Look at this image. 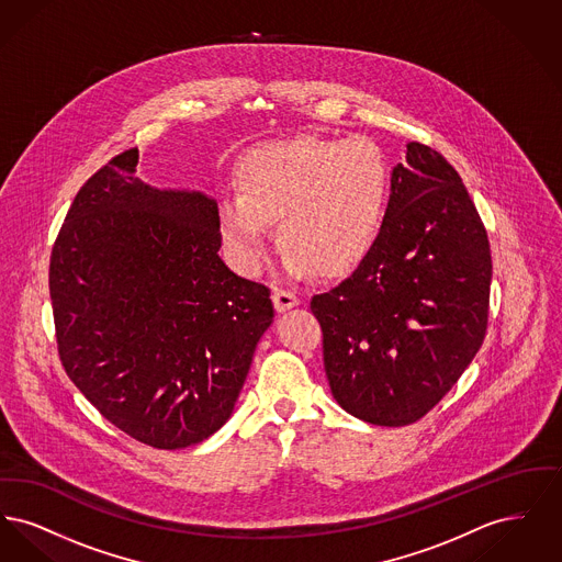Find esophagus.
<instances>
[{"label": "esophagus", "instance_id": "obj_1", "mask_svg": "<svg viewBox=\"0 0 562 562\" xmlns=\"http://www.w3.org/2000/svg\"><path fill=\"white\" fill-rule=\"evenodd\" d=\"M299 305V296L296 294L291 293V291H282V289H276L273 291V307H276V312H289V310H293Z\"/></svg>", "mask_w": 562, "mask_h": 562}]
</instances>
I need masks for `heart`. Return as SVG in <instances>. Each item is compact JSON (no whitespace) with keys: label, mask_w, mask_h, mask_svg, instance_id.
Instances as JSON below:
<instances>
[{"label":"heart","mask_w":562,"mask_h":562,"mask_svg":"<svg viewBox=\"0 0 562 562\" xmlns=\"http://www.w3.org/2000/svg\"><path fill=\"white\" fill-rule=\"evenodd\" d=\"M238 193H221L216 223L232 263L259 273L269 255L268 223H278L284 268L346 276L383 234L390 168L367 138L299 134L250 149L236 170Z\"/></svg>","instance_id":"1"}]
</instances>
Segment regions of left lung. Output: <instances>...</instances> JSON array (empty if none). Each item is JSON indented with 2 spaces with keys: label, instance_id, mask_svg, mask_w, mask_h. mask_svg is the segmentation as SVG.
Segmentation results:
<instances>
[{
  "label": "left lung",
  "instance_id": "1",
  "mask_svg": "<svg viewBox=\"0 0 562 562\" xmlns=\"http://www.w3.org/2000/svg\"><path fill=\"white\" fill-rule=\"evenodd\" d=\"M491 273L486 232L461 177L438 151L408 143L373 252L312 299L339 406L374 426L422 419L481 349Z\"/></svg>",
  "mask_w": 562,
  "mask_h": 562
}]
</instances>
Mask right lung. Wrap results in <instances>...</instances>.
Instances as JSON below:
<instances>
[{
    "label": "right lung",
    "mask_w": 562,
    "mask_h": 562,
    "mask_svg": "<svg viewBox=\"0 0 562 562\" xmlns=\"http://www.w3.org/2000/svg\"><path fill=\"white\" fill-rule=\"evenodd\" d=\"M124 151L78 191L50 259L56 341L81 394L154 449H186L232 417L273 322L263 284L218 257L216 200L160 189Z\"/></svg>",
    "instance_id": "right-lung-1"
}]
</instances>
